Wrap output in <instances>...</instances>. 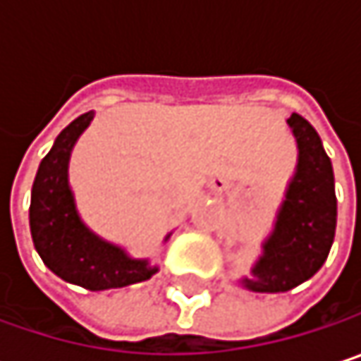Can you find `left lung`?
<instances>
[{"instance_id": "1", "label": "left lung", "mask_w": 361, "mask_h": 361, "mask_svg": "<svg viewBox=\"0 0 361 361\" xmlns=\"http://www.w3.org/2000/svg\"><path fill=\"white\" fill-rule=\"evenodd\" d=\"M286 123L297 142V165L251 276L240 280L252 293H286L310 280L324 265L336 230L334 173L322 140L297 112Z\"/></svg>"}]
</instances>
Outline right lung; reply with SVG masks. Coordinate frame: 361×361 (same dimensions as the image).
Here are the masks:
<instances>
[{
	"mask_svg": "<svg viewBox=\"0 0 361 361\" xmlns=\"http://www.w3.org/2000/svg\"><path fill=\"white\" fill-rule=\"evenodd\" d=\"M92 121L94 110L77 116L60 131L41 161L31 190L29 224L39 257L58 278L87 290H109L152 278L159 265L150 259H135L123 247L104 240L79 215L68 183V163L77 140ZM171 234L165 236V243Z\"/></svg>",
	"mask_w": 361,
	"mask_h": 361,
	"instance_id": "obj_1",
	"label": "right lung"
}]
</instances>
